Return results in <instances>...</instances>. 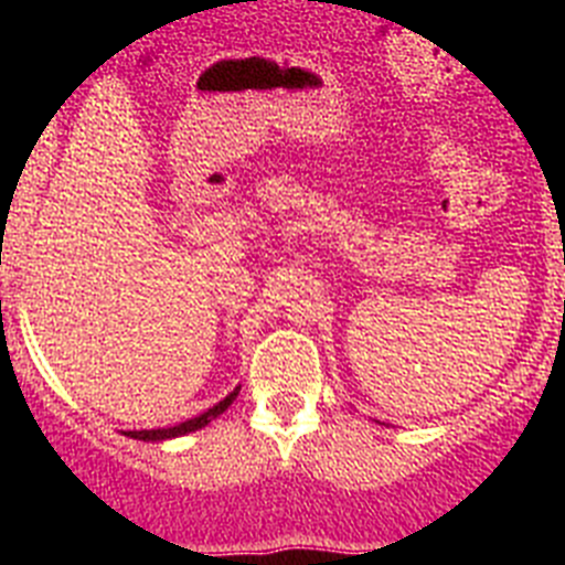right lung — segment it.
I'll return each instance as SVG.
<instances>
[{"instance_id": "right-lung-1", "label": "right lung", "mask_w": 565, "mask_h": 565, "mask_svg": "<svg viewBox=\"0 0 565 565\" xmlns=\"http://www.w3.org/2000/svg\"><path fill=\"white\" fill-rule=\"evenodd\" d=\"M237 393H239V387H237V391H234V393H228V396L223 398L221 404H214L212 411L201 413V416H198V418H189V422L178 424V427H167V430H129L127 436H129V438H141V441H163V438L186 436V433H192V430H201V427H206V424L212 422V418H217L223 411H226L228 404H232L234 398H237Z\"/></svg>"}]
</instances>
